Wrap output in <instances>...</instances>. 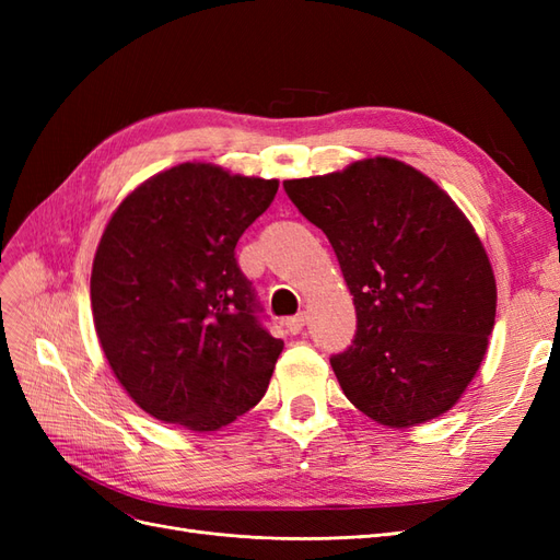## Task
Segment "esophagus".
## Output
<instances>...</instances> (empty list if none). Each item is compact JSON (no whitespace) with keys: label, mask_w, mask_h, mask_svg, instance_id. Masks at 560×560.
Segmentation results:
<instances>
[{"label":"esophagus","mask_w":560,"mask_h":560,"mask_svg":"<svg viewBox=\"0 0 560 560\" xmlns=\"http://www.w3.org/2000/svg\"><path fill=\"white\" fill-rule=\"evenodd\" d=\"M306 322H308L306 313H299V315H294V317H287V319H284V327L290 329L292 334H301L303 327H306Z\"/></svg>","instance_id":"obj_1"}]
</instances>
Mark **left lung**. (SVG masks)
<instances>
[{
  "mask_svg": "<svg viewBox=\"0 0 560 560\" xmlns=\"http://www.w3.org/2000/svg\"><path fill=\"white\" fill-rule=\"evenodd\" d=\"M282 186L325 231L352 294L358 334L331 358L346 397L397 430L451 411L483 362L498 306L493 266L465 212L387 156Z\"/></svg>",
  "mask_w": 560,
  "mask_h": 560,
  "instance_id": "left-lung-1",
  "label": "left lung"
}]
</instances>
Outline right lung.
<instances>
[{
    "mask_svg": "<svg viewBox=\"0 0 560 560\" xmlns=\"http://www.w3.org/2000/svg\"><path fill=\"white\" fill-rule=\"evenodd\" d=\"M278 179L179 163L132 189L100 238L93 322L116 381L156 420L214 432L264 397L284 343L235 261Z\"/></svg>",
    "mask_w": 560,
    "mask_h": 560,
    "instance_id": "right-lung-1",
    "label": "right lung"
}]
</instances>
